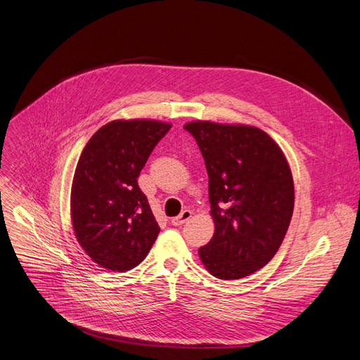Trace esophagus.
<instances>
[{"label":"esophagus","instance_id":"34e87169","mask_svg":"<svg viewBox=\"0 0 360 360\" xmlns=\"http://www.w3.org/2000/svg\"><path fill=\"white\" fill-rule=\"evenodd\" d=\"M192 217V211H189V210H184L178 217H175V218H172V225H175V226H179V225H182V224H185L189 218Z\"/></svg>","mask_w":360,"mask_h":360}]
</instances>
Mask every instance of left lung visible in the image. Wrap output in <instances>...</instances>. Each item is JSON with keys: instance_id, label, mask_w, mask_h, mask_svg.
I'll return each instance as SVG.
<instances>
[{"instance_id": "obj_1", "label": "left lung", "mask_w": 360, "mask_h": 360, "mask_svg": "<svg viewBox=\"0 0 360 360\" xmlns=\"http://www.w3.org/2000/svg\"><path fill=\"white\" fill-rule=\"evenodd\" d=\"M208 172L215 231L198 250L217 278L237 280L263 269L278 251L294 208V184L280 146L255 126L193 120Z\"/></svg>"}]
</instances>
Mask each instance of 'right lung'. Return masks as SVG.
Returning a JSON list of instances; mask_svg holds the SVG:
<instances>
[{"mask_svg": "<svg viewBox=\"0 0 360 360\" xmlns=\"http://www.w3.org/2000/svg\"><path fill=\"white\" fill-rule=\"evenodd\" d=\"M171 123L112 120L86 143L75 171L70 211L75 236L103 269L123 273L141 264L160 228L138 176Z\"/></svg>", "mask_w": 360, "mask_h": 360, "instance_id": "1", "label": "right lung"}]
</instances>
